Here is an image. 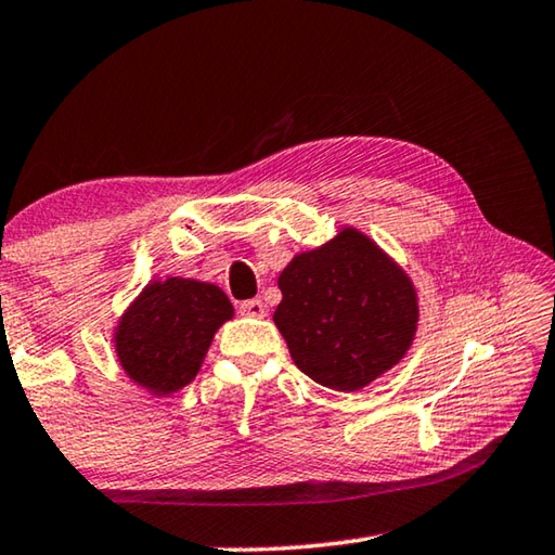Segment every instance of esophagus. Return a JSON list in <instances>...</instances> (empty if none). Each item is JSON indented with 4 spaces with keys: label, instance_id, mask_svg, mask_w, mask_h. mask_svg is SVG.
<instances>
[{
    "label": "esophagus",
    "instance_id": "34e87169",
    "mask_svg": "<svg viewBox=\"0 0 555 555\" xmlns=\"http://www.w3.org/2000/svg\"><path fill=\"white\" fill-rule=\"evenodd\" d=\"M240 312H243V315H249V318H264L267 306L261 304L259 298H251V300H243V304H240Z\"/></svg>",
    "mask_w": 555,
    "mask_h": 555
}]
</instances>
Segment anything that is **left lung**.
<instances>
[{
	"mask_svg": "<svg viewBox=\"0 0 555 555\" xmlns=\"http://www.w3.org/2000/svg\"><path fill=\"white\" fill-rule=\"evenodd\" d=\"M274 322L294 364L315 383L351 392L405 357L417 332L410 276L354 228L300 251L279 276Z\"/></svg>",
	"mask_w": 555,
	"mask_h": 555,
	"instance_id": "8db88e82",
	"label": "left lung"
}]
</instances>
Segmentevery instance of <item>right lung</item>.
I'll list each match as a JSON object with an SVG mask.
<instances>
[{"label":"right lung","instance_id":"add662e5","mask_svg":"<svg viewBox=\"0 0 555 555\" xmlns=\"http://www.w3.org/2000/svg\"><path fill=\"white\" fill-rule=\"evenodd\" d=\"M233 304L214 284L172 276L147 284L114 332L116 357L130 380L169 396L198 374L216 330Z\"/></svg>","mask_w":555,"mask_h":555}]
</instances>
